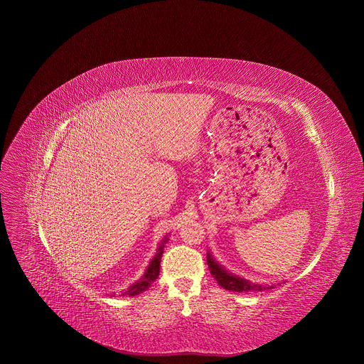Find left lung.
I'll return each instance as SVG.
<instances>
[{
	"label": "left lung",
	"instance_id": "1",
	"mask_svg": "<svg viewBox=\"0 0 364 364\" xmlns=\"http://www.w3.org/2000/svg\"><path fill=\"white\" fill-rule=\"evenodd\" d=\"M207 265H209L210 274L215 277V279L218 281V284L228 289V291H233V292H249V291H264V289H269L274 288V285H256V284H250L249 281H245L236 275L229 274L228 271H225L215 259L212 257L210 253H207Z\"/></svg>",
	"mask_w": 364,
	"mask_h": 364
}]
</instances>
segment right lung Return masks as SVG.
Returning <instances> with one entry per match:
<instances>
[{"mask_svg":"<svg viewBox=\"0 0 364 364\" xmlns=\"http://www.w3.org/2000/svg\"><path fill=\"white\" fill-rule=\"evenodd\" d=\"M167 242H168L167 237L161 242L157 255H155V256L152 257V261H151V264H149V267H148L145 275L142 277V279L138 281V282H135V284H134L131 288H128L125 292H122V295H131V296L138 295V294L146 291V289L151 287V284L159 278V275H160V262H161V257H163V249H164V245H166Z\"/></svg>","mask_w":364,"mask_h":364,"instance_id":"1","label":"right lung"}]
</instances>
